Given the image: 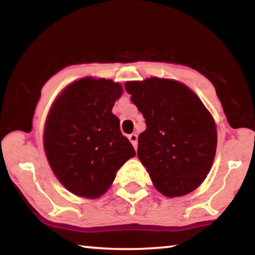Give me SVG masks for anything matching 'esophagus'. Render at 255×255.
<instances>
[{
	"label": "esophagus",
	"mask_w": 255,
	"mask_h": 255,
	"mask_svg": "<svg viewBox=\"0 0 255 255\" xmlns=\"http://www.w3.org/2000/svg\"><path fill=\"white\" fill-rule=\"evenodd\" d=\"M129 140H130V143L132 144L133 147H135V149L137 148V135L136 133H130V135L128 136Z\"/></svg>",
	"instance_id": "esophagus-1"
}]
</instances>
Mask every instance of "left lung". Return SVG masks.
Segmentation results:
<instances>
[{
	"instance_id": "1",
	"label": "left lung",
	"mask_w": 255,
	"mask_h": 255,
	"mask_svg": "<svg viewBox=\"0 0 255 255\" xmlns=\"http://www.w3.org/2000/svg\"><path fill=\"white\" fill-rule=\"evenodd\" d=\"M125 89L145 118L137 155L155 188L170 198L188 195L206 179L215 157L217 130L209 111L176 81L150 77L127 82Z\"/></svg>"
}]
</instances>
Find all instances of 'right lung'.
Listing matches in <instances>:
<instances>
[{
  "label": "right lung",
  "mask_w": 255,
  "mask_h": 255,
  "mask_svg": "<svg viewBox=\"0 0 255 255\" xmlns=\"http://www.w3.org/2000/svg\"><path fill=\"white\" fill-rule=\"evenodd\" d=\"M122 93L118 83L85 77L68 85L49 111L46 156L60 183L76 196L94 199L103 195L120 166L135 156L111 112Z\"/></svg>",
  "instance_id": "right-lung-1"
}]
</instances>
